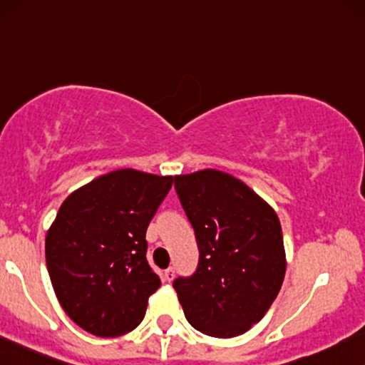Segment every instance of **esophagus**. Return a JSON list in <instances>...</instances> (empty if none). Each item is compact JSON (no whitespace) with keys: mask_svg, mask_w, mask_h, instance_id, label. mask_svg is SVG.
<instances>
[{"mask_svg":"<svg viewBox=\"0 0 365 365\" xmlns=\"http://www.w3.org/2000/svg\"><path fill=\"white\" fill-rule=\"evenodd\" d=\"M173 277H175V269H173V267H170V269H166L163 272V279L166 280V282H171V280H173Z\"/></svg>","mask_w":365,"mask_h":365,"instance_id":"34e87169","label":"esophagus"}]
</instances>
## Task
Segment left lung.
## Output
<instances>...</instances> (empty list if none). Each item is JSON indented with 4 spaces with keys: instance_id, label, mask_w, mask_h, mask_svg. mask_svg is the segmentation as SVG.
<instances>
[{
    "instance_id": "8db88e82",
    "label": "left lung",
    "mask_w": 365,
    "mask_h": 365,
    "mask_svg": "<svg viewBox=\"0 0 365 365\" xmlns=\"http://www.w3.org/2000/svg\"><path fill=\"white\" fill-rule=\"evenodd\" d=\"M175 190L195 231L199 265L175 279L188 323L216 338L248 331L282 287L285 252L275 210L225 171L175 177Z\"/></svg>"
}]
</instances>
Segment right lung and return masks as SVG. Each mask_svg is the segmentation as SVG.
Masks as SVG:
<instances>
[{
    "instance_id": "right-lung-1",
    "label": "right lung",
    "mask_w": 365,
    "mask_h": 365,
    "mask_svg": "<svg viewBox=\"0 0 365 365\" xmlns=\"http://www.w3.org/2000/svg\"><path fill=\"white\" fill-rule=\"evenodd\" d=\"M173 177L115 170L74 190L46 236L52 287L66 314L96 336L133 331L161 280L146 230Z\"/></svg>"
}]
</instances>
